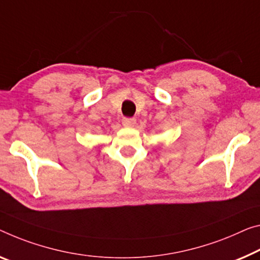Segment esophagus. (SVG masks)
<instances>
[{
  "label": "esophagus",
  "instance_id": "esophagus-1",
  "mask_svg": "<svg viewBox=\"0 0 260 260\" xmlns=\"http://www.w3.org/2000/svg\"><path fill=\"white\" fill-rule=\"evenodd\" d=\"M122 124L127 127H133L136 124V119L130 117H124L122 119Z\"/></svg>",
  "mask_w": 260,
  "mask_h": 260
}]
</instances>
